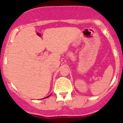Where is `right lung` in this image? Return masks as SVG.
<instances>
[{
	"instance_id": "obj_1",
	"label": "right lung",
	"mask_w": 123,
	"mask_h": 123,
	"mask_svg": "<svg viewBox=\"0 0 123 123\" xmlns=\"http://www.w3.org/2000/svg\"><path fill=\"white\" fill-rule=\"evenodd\" d=\"M51 95V94H50V95H49V96H48V97H46V98H48V97H50V96Z\"/></svg>"
}]
</instances>
